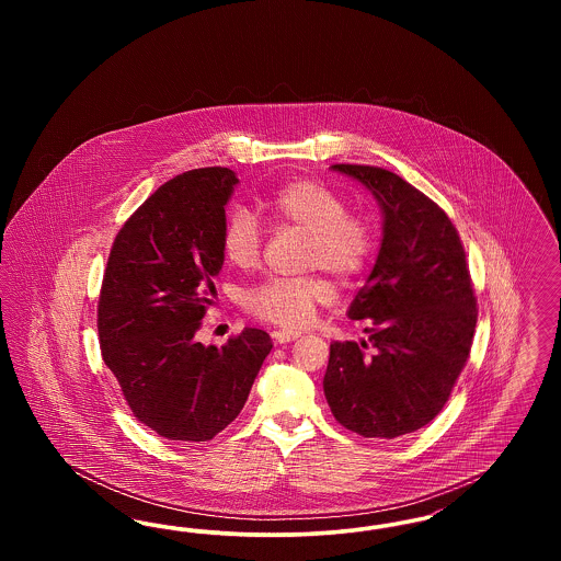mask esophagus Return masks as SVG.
<instances>
[{
	"instance_id": "esophagus-1",
	"label": "esophagus",
	"mask_w": 561,
	"mask_h": 561,
	"mask_svg": "<svg viewBox=\"0 0 561 561\" xmlns=\"http://www.w3.org/2000/svg\"><path fill=\"white\" fill-rule=\"evenodd\" d=\"M298 336H300L298 330H288V328H282V330H275V332H273V339H275L277 343H290V341H296Z\"/></svg>"
}]
</instances>
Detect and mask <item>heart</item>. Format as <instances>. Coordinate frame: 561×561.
<instances>
[{
    "label": "heart",
    "mask_w": 561,
    "mask_h": 561,
    "mask_svg": "<svg viewBox=\"0 0 561 561\" xmlns=\"http://www.w3.org/2000/svg\"><path fill=\"white\" fill-rule=\"evenodd\" d=\"M261 206L277 227L307 233L302 267L323 268L343 284L357 282L378 252V225L373 216L347 210L336 188L311 176H298L273 188ZM265 231L245 208H233L220 229V250L233 267L252 268L263 254ZM332 294L321 275L267 277L241 294V305L254 320L300 328L313 320L316 307Z\"/></svg>",
    "instance_id": "b5f03b06"
}]
</instances>
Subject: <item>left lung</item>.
<instances>
[{
  "instance_id": "8db88e82",
  "label": "left lung",
  "mask_w": 561,
  "mask_h": 561,
  "mask_svg": "<svg viewBox=\"0 0 561 561\" xmlns=\"http://www.w3.org/2000/svg\"><path fill=\"white\" fill-rule=\"evenodd\" d=\"M332 168L373 191L385 236L348 309L370 345H330L323 393L343 427L393 439L425 427L450 400L473 345L478 298L460 236L433 199L378 165Z\"/></svg>"
}]
</instances>
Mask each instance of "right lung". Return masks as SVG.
Segmentation results:
<instances>
[{
    "mask_svg": "<svg viewBox=\"0 0 561 561\" xmlns=\"http://www.w3.org/2000/svg\"><path fill=\"white\" fill-rule=\"evenodd\" d=\"M238 179L188 170L163 183L117 231L99 296V341L138 423L174 442H208L248 400L271 351L243 328L222 347L193 336L222 267L220 229Z\"/></svg>",
    "mask_w": 561,
    "mask_h": 561,
    "instance_id": "1",
    "label": "right lung"
}]
</instances>
